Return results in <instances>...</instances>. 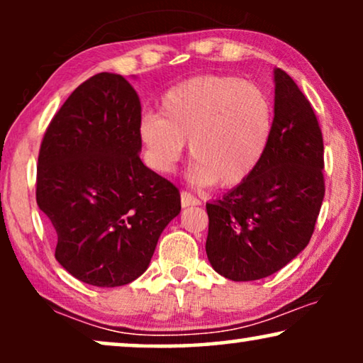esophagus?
<instances>
[{
  "label": "esophagus",
  "instance_id": "obj_1",
  "mask_svg": "<svg viewBox=\"0 0 363 363\" xmlns=\"http://www.w3.org/2000/svg\"><path fill=\"white\" fill-rule=\"evenodd\" d=\"M180 200H182V206L186 208V206H198L200 205V200H198L196 196H193L191 193L188 191H182L180 193Z\"/></svg>",
  "mask_w": 363,
  "mask_h": 363
}]
</instances>
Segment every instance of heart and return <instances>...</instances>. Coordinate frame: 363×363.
<instances>
[{
    "mask_svg": "<svg viewBox=\"0 0 363 363\" xmlns=\"http://www.w3.org/2000/svg\"><path fill=\"white\" fill-rule=\"evenodd\" d=\"M274 106L264 89L235 76L186 79L160 97V116L137 123L143 160L170 173L190 147L191 178L231 188L247 180L266 155Z\"/></svg>",
    "mask_w": 363,
    "mask_h": 363,
    "instance_id": "obj_1",
    "label": "heart"
}]
</instances>
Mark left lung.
<instances>
[{
    "instance_id": "left-lung-1",
    "label": "left lung",
    "mask_w": 363,
    "mask_h": 363,
    "mask_svg": "<svg viewBox=\"0 0 363 363\" xmlns=\"http://www.w3.org/2000/svg\"><path fill=\"white\" fill-rule=\"evenodd\" d=\"M274 123L255 173L206 203V255L231 281L274 274L309 245L322 200L324 140L312 106L282 69L274 71Z\"/></svg>"
}]
</instances>
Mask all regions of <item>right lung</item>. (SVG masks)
<instances>
[{
	"label": "right lung",
	"mask_w": 363,
	"mask_h": 363,
	"mask_svg": "<svg viewBox=\"0 0 363 363\" xmlns=\"http://www.w3.org/2000/svg\"><path fill=\"white\" fill-rule=\"evenodd\" d=\"M140 117L125 77L96 74L62 104L39 148L36 201L56 233V259L91 286L143 274L182 210L178 188L138 157Z\"/></svg>",
	"instance_id": "1"
}]
</instances>
